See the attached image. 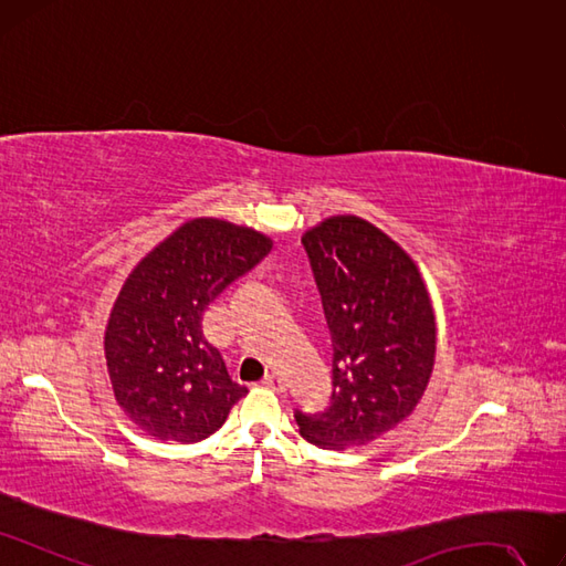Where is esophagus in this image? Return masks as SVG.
Wrapping results in <instances>:
<instances>
[{
  "instance_id": "esophagus-1",
  "label": "esophagus",
  "mask_w": 566,
  "mask_h": 566,
  "mask_svg": "<svg viewBox=\"0 0 566 566\" xmlns=\"http://www.w3.org/2000/svg\"><path fill=\"white\" fill-rule=\"evenodd\" d=\"M263 385L268 387V389H275V391H284V380L280 378L277 373H270V375H265L263 378Z\"/></svg>"
}]
</instances>
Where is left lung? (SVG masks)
Masks as SVG:
<instances>
[{
	"mask_svg": "<svg viewBox=\"0 0 566 566\" xmlns=\"http://www.w3.org/2000/svg\"><path fill=\"white\" fill-rule=\"evenodd\" d=\"M333 345V391L322 412L296 410L307 443L366 446L422 399L436 324L422 275L406 251L359 217H331L303 235Z\"/></svg>",
	"mask_w": 566,
	"mask_h": 566,
	"instance_id": "obj_1",
	"label": "left lung"
}]
</instances>
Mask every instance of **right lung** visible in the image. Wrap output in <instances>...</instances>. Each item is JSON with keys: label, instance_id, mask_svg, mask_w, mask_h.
<instances>
[{"label": "right lung", "instance_id": "1", "mask_svg": "<svg viewBox=\"0 0 566 566\" xmlns=\"http://www.w3.org/2000/svg\"><path fill=\"white\" fill-rule=\"evenodd\" d=\"M272 249L256 230L219 219L179 226L125 280L104 333L118 406L160 441L212 436L247 387L207 343L202 315Z\"/></svg>", "mask_w": 566, "mask_h": 566}]
</instances>
